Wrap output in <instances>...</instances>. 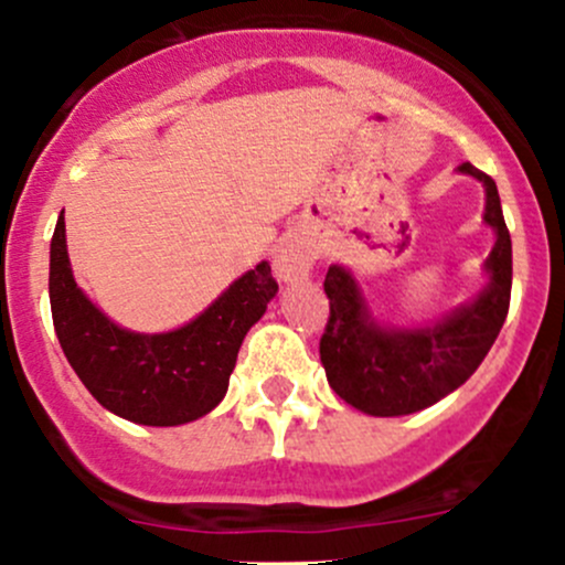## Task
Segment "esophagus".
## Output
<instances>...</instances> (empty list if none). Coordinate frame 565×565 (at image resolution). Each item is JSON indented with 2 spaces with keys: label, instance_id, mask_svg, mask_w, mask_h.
Instances as JSON below:
<instances>
[{
  "label": "esophagus",
  "instance_id": "1",
  "mask_svg": "<svg viewBox=\"0 0 565 565\" xmlns=\"http://www.w3.org/2000/svg\"><path fill=\"white\" fill-rule=\"evenodd\" d=\"M311 265H315V248H311L303 237H289V241H284L281 248L276 250V259H273L276 278L284 284H295L309 278Z\"/></svg>",
  "mask_w": 565,
  "mask_h": 565
}]
</instances>
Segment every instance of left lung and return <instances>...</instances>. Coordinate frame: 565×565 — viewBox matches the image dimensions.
<instances>
[{
	"label": "left lung",
	"mask_w": 565,
	"mask_h": 565,
	"mask_svg": "<svg viewBox=\"0 0 565 565\" xmlns=\"http://www.w3.org/2000/svg\"><path fill=\"white\" fill-rule=\"evenodd\" d=\"M459 172L483 182V221L498 237L483 265L487 287L470 303L426 328H388L374 319L352 273L341 265L328 267L324 295L330 317L319 339V358L330 388L366 415L393 418L418 413L457 391L481 366L509 315L511 235L498 185L472 163H461Z\"/></svg>",
	"instance_id": "obj_1"
}]
</instances>
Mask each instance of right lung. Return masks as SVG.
I'll list each match as a JSON object with an SVG mask.
<instances>
[{
  "label": "right lung",
  "mask_w": 565,
  "mask_h": 565,
  "mask_svg": "<svg viewBox=\"0 0 565 565\" xmlns=\"http://www.w3.org/2000/svg\"><path fill=\"white\" fill-rule=\"evenodd\" d=\"M276 292L270 265L259 262L182 328L134 333L78 289L62 215L51 237L49 298L62 352L84 388L108 413L134 424L180 426L218 407L243 339Z\"/></svg>",
  "instance_id": "obj_1"
}]
</instances>
